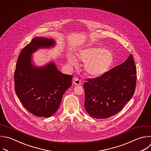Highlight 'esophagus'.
Wrapping results in <instances>:
<instances>
[{"label": "esophagus", "mask_w": 151, "mask_h": 151, "mask_svg": "<svg viewBox=\"0 0 151 151\" xmlns=\"http://www.w3.org/2000/svg\"><path fill=\"white\" fill-rule=\"evenodd\" d=\"M73 83L75 85H80L81 84V81L78 78L75 77L73 79Z\"/></svg>", "instance_id": "esophagus-1"}]
</instances>
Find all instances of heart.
I'll return each instance as SVG.
<instances>
[{
	"label": "heart",
	"mask_w": 151,
	"mask_h": 151,
	"mask_svg": "<svg viewBox=\"0 0 151 151\" xmlns=\"http://www.w3.org/2000/svg\"><path fill=\"white\" fill-rule=\"evenodd\" d=\"M80 59L85 64L84 70L86 73L94 77H100L107 73L110 68L113 58L110 51L101 47H91L82 51L79 55ZM68 61L71 65H76V58L69 55Z\"/></svg>",
	"instance_id": "heart-1"
}]
</instances>
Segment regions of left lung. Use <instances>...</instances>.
Wrapping results in <instances>:
<instances>
[{
    "instance_id": "obj_1",
    "label": "left lung",
    "mask_w": 151,
    "mask_h": 151,
    "mask_svg": "<svg viewBox=\"0 0 151 151\" xmlns=\"http://www.w3.org/2000/svg\"><path fill=\"white\" fill-rule=\"evenodd\" d=\"M136 83V68L130 55L123 63L103 75L87 79L83 86L87 112L96 119L115 115L132 97Z\"/></svg>"
}]
</instances>
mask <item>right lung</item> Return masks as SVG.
<instances>
[{"label": "right lung", "mask_w": 151, "mask_h": 151, "mask_svg": "<svg viewBox=\"0 0 151 151\" xmlns=\"http://www.w3.org/2000/svg\"><path fill=\"white\" fill-rule=\"evenodd\" d=\"M52 39L35 37L21 52L14 73L15 90L24 107L37 117H49L59 108L73 77L58 71L54 63L38 67L31 54L39 48L55 45Z\"/></svg>", "instance_id": "right-lung-1"}]
</instances>
